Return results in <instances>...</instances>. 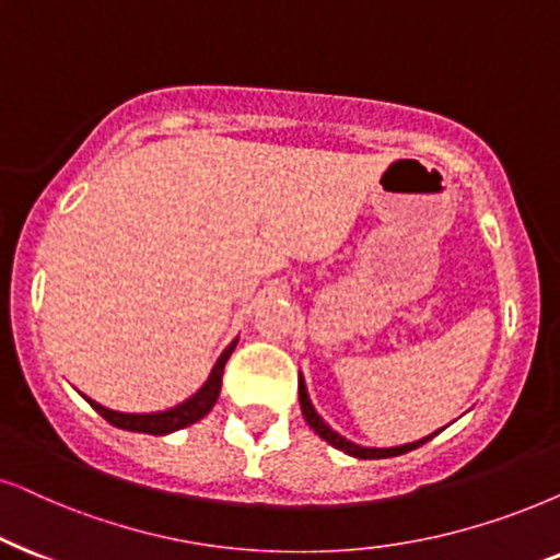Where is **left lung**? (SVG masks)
<instances>
[{
    "mask_svg": "<svg viewBox=\"0 0 560 560\" xmlns=\"http://www.w3.org/2000/svg\"><path fill=\"white\" fill-rule=\"evenodd\" d=\"M300 406H302V416H304V421L310 423V429L315 431L317 436H323L325 442L330 444V447H336V450H341V452H346V455H351V457H359V459H385V457H398V455H406V452H410V450H416V447H421V444H427L431 436H427V439H419V442H410V444H402V447H387V450H377V447H359V444H353V442H349V439H343L341 434H338V431H332L328 423H325L320 416H317V410L313 408V402H310V395H307V387H304V380H302V374H300Z\"/></svg>",
    "mask_w": 560,
    "mask_h": 560,
    "instance_id": "obj_1",
    "label": "left lung"
}]
</instances>
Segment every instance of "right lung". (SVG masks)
Masks as SVG:
<instances>
[{"mask_svg": "<svg viewBox=\"0 0 560 560\" xmlns=\"http://www.w3.org/2000/svg\"><path fill=\"white\" fill-rule=\"evenodd\" d=\"M235 346H237V341H232L228 349L222 351V357L217 359L214 370H211L209 380L203 382L201 390H198L196 395H190L188 400H183L180 406H175V408L160 410V413H118V410L105 408V406H101V402H95L90 398H84V400H88L105 421L113 423V427H118V429H126V431H139V434L160 436V434H170V431L186 429V427H190V423L201 421L203 416L214 408L219 390H222L224 364H228V359L232 357V351H235Z\"/></svg>", "mask_w": 560, "mask_h": 560, "instance_id": "obj_1", "label": "right lung"}]
</instances>
